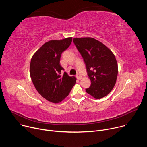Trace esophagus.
Here are the masks:
<instances>
[{"mask_svg": "<svg viewBox=\"0 0 147 147\" xmlns=\"http://www.w3.org/2000/svg\"><path fill=\"white\" fill-rule=\"evenodd\" d=\"M76 77H77V78L78 80H81L82 78V76L81 74H77L76 75Z\"/></svg>", "mask_w": 147, "mask_h": 147, "instance_id": "1", "label": "esophagus"}]
</instances>
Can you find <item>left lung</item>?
<instances>
[{
  "instance_id": "8db88e82",
  "label": "left lung",
  "mask_w": 147,
  "mask_h": 147,
  "mask_svg": "<svg viewBox=\"0 0 147 147\" xmlns=\"http://www.w3.org/2000/svg\"><path fill=\"white\" fill-rule=\"evenodd\" d=\"M84 61L91 84L86 92L95 99L107 95L113 88L117 77V61L112 51L92 38L73 39Z\"/></svg>"
}]
</instances>
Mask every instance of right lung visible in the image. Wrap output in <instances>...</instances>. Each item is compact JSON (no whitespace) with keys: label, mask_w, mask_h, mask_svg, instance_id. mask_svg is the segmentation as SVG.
<instances>
[{"label":"right lung","mask_w":147,"mask_h":147,"mask_svg":"<svg viewBox=\"0 0 147 147\" xmlns=\"http://www.w3.org/2000/svg\"><path fill=\"white\" fill-rule=\"evenodd\" d=\"M72 38L52 40L42 46L30 63V76L39 94L48 101L59 103L68 96L76 78L70 77L60 65L63 52L70 45Z\"/></svg>","instance_id":"1"}]
</instances>
